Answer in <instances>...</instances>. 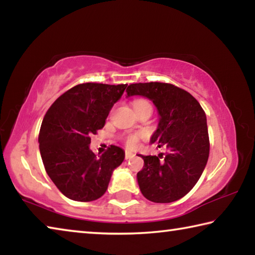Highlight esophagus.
Wrapping results in <instances>:
<instances>
[{
	"instance_id": "obj_1",
	"label": "esophagus",
	"mask_w": 255,
	"mask_h": 255,
	"mask_svg": "<svg viewBox=\"0 0 255 255\" xmlns=\"http://www.w3.org/2000/svg\"><path fill=\"white\" fill-rule=\"evenodd\" d=\"M131 157H133V154L130 153V152H127V150H126V153H125V158L129 159V158H131Z\"/></svg>"
}]
</instances>
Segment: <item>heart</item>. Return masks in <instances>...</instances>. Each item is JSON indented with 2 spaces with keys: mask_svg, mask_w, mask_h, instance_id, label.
Returning <instances> with one entry per match:
<instances>
[{
  "mask_svg": "<svg viewBox=\"0 0 255 255\" xmlns=\"http://www.w3.org/2000/svg\"><path fill=\"white\" fill-rule=\"evenodd\" d=\"M144 108H150V105L146 100L139 99V100H136L133 102V109H135L136 112L144 109ZM141 138H143V133H130V135L124 138L125 145H126L129 149H135L139 146Z\"/></svg>",
  "mask_w": 255,
  "mask_h": 255,
  "instance_id": "1",
  "label": "heart"
}]
</instances>
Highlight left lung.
Instances as JSON below:
<instances>
[{"label": "left lung", "mask_w": 255, "mask_h": 255, "mask_svg": "<svg viewBox=\"0 0 255 255\" xmlns=\"http://www.w3.org/2000/svg\"><path fill=\"white\" fill-rule=\"evenodd\" d=\"M127 96H143L157 108L159 123L150 138L167 153L144 156L137 173L143 196L157 204L181 199L200 179L209 156V136L204 109L191 94L170 83L130 84Z\"/></svg>", "instance_id": "obj_1"}]
</instances>
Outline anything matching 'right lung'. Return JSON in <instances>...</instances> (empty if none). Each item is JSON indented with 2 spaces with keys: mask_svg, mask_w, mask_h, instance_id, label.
I'll list each match as a JSON object with an SVG mask.
<instances>
[{
  "mask_svg": "<svg viewBox=\"0 0 255 255\" xmlns=\"http://www.w3.org/2000/svg\"><path fill=\"white\" fill-rule=\"evenodd\" d=\"M126 88L82 83L63 93L46 112L38 137L42 163L57 189L72 200L102 197L112 171L124 161L125 152L118 146L110 145L97 156L89 145Z\"/></svg>",
  "mask_w": 255,
  "mask_h": 255,
  "instance_id": "add662e5",
  "label": "right lung"
}]
</instances>
